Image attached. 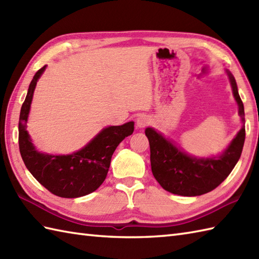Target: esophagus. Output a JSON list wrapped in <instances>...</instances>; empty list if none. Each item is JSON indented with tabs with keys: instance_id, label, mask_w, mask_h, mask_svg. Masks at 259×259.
Masks as SVG:
<instances>
[{
	"instance_id": "1",
	"label": "esophagus",
	"mask_w": 259,
	"mask_h": 259,
	"mask_svg": "<svg viewBox=\"0 0 259 259\" xmlns=\"http://www.w3.org/2000/svg\"><path fill=\"white\" fill-rule=\"evenodd\" d=\"M149 122H150V118L149 115L147 114H141L137 118V126H138V128H144V126L149 124Z\"/></svg>"
}]
</instances>
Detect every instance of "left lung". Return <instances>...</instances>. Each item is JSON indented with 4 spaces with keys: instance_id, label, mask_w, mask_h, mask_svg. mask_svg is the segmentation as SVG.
Returning <instances> with one entry per match:
<instances>
[{
    "instance_id": "8db88e82",
    "label": "left lung",
    "mask_w": 259,
    "mask_h": 259,
    "mask_svg": "<svg viewBox=\"0 0 259 259\" xmlns=\"http://www.w3.org/2000/svg\"><path fill=\"white\" fill-rule=\"evenodd\" d=\"M227 74L235 100L238 104V113L244 121V104L239 97L236 80L229 71H227ZM145 133L150 145V162L153 177L164 190L175 195L188 197L207 194L228 177L239 160L246 136L245 125H243L222 156L197 159L180 151L152 128H147Z\"/></svg>"
}]
</instances>
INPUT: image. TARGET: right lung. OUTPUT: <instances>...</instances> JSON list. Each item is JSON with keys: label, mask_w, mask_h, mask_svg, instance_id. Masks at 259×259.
Here are the masks:
<instances>
[{"label": "right lung", "mask_w": 259, "mask_h": 259, "mask_svg": "<svg viewBox=\"0 0 259 259\" xmlns=\"http://www.w3.org/2000/svg\"><path fill=\"white\" fill-rule=\"evenodd\" d=\"M46 65L37 71L22 104L19 120V148L26 168L38 183L62 198H78L97 190L107 177L115 148L133 135L134 122L104 128L81 150L67 156H53L35 150L26 131L33 92Z\"/></svg>", "instance_id": "1"}]
</instances>
